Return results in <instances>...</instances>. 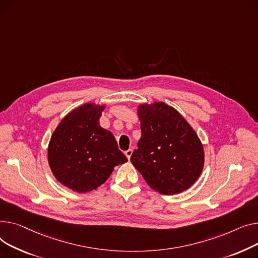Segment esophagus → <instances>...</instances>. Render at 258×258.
<instances>
[{"label": "esophagus", "mask_w": 258, "mask_h": 258, "mask_svg": "<svg viewBox=\"0 0 258 258\" xmlns=\"http://www.w3.org/2000/svg\"><path fill=\"white\" fill-rule=\"evenodd\" d=\"M132 153H133V150H132V149H129V150H127L126 152H125V155L127 156V158H128V159H130V157H131Z\"/></svg>", "instance_id": "34e87169"}]
</instances>
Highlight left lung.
I'll return each mask as SVG.
<instances>
[{
	"label": "left lung",
	"mask_w": 258,
	"mask_h": 258,
	"mask_svg": "<svg viewBox=\"0 0 258 258\" xmlns=\"http://www.w3.org/2000/svg\"><path fill=\"white\" fill-rule=\"evenodd\" d=\"M142 138L131 162L151 188L162 195L191 186L204 165L203 146L177 110L162 102L139 107Z\"/></svg>",
	"instance_id": "left-lung-1"
}]
</instances>
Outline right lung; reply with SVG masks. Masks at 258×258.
Returning a JSON list of instances; mask_svg holds the SVG:
<instances>
[{"label":"right lung","mask_w":258,"mask_h":258,"mask_svg":"<svg viewBox=\"0 0 258 258\" xmlns=\"http://www.w3.org/2000/svg\"><path fill=\"white\" fill-rule=\"evenodd\" d=\"M104 106L84 104L70 112L55 129L48 149L55 178L69 188L86 192L96 189L115 165L128 161L113 134L99 123Z\"/></svg>","instance_id":"add662e5"}]
</instances>
